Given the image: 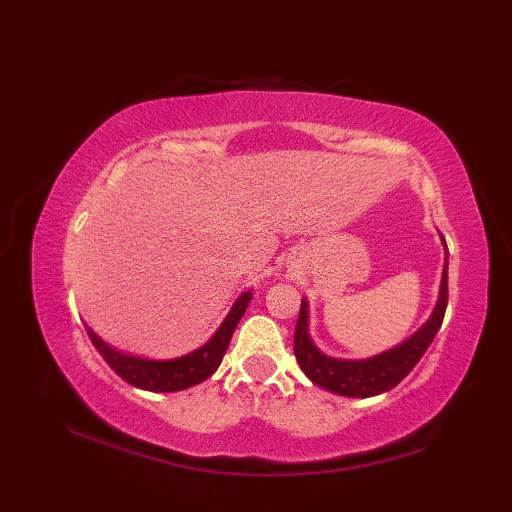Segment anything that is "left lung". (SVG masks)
I'll list each match as a JSON object with an SVG mask.
<instances>
[{"label":"left lung","mask_w":512,"mask_h":512,"mask_svg":"<svg viewBox=\"0 0 512 512\" xmlns=\"http://www.w3.org/2000/svg\"><path fill=\"white\" fill-rule=\"evenodd\" d=\"M442 237V235H440ZM444 268H442V281L436 308H433L431 317L424 321L420 328L413 332L409 339L398 343L391 350L380 352L369 358H334L330 354L321 352L314 345L308 321H310V306L308 299H301L299 321L295 328V356L297 363L303 369L314 385L332 391V394L347 396V398H369L385 394L391 387H396L402 378H405L416 363L427 352L431 341L436 339V334L444 319V310H447L449 299V253L447 242H444Z\"/></svg>","instance_id":"8db88e82"}]
</instances>
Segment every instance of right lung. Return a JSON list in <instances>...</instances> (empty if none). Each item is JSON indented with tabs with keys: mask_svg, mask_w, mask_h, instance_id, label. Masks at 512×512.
Masks as SVG:
<instances>
[{
	"mask_svg": "<svg viewBox=\"0 0 512 512\" xmlns=\"http://www.w3.org/2000/svg\"><path fill=\"white\" fill-rule=\"evenodd\" d=\"M250 299H253V290L242 292V295L235 299L231 312L226 314V319L209 341L200 345L198 350L178 358H169V361H151V358L123 354L114 350L112 345H107L99 334L88 328V325H85V330H88L94 347L101 352L107 365H110L125 383L145 391H182L202 383V380L209 378L215 369L220 367L226 347L231 343V336L237 328L239 319L244 317Z\"/></svg>",
	"mask_w": 512,
	"mask_h": 512,
	"instance_id": "right-lung-1",
	"label": "right lung"
}]
</instances>
